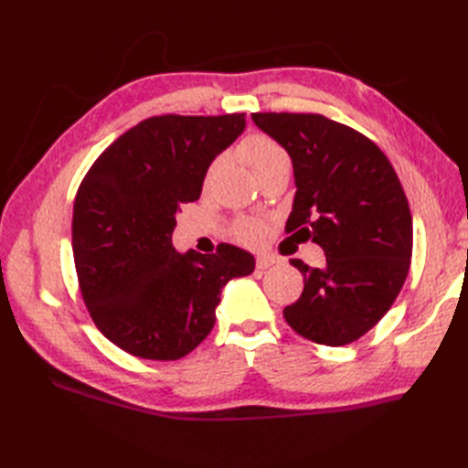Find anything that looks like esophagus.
Wrapping results in <instances>:
<instances>
[{"label":"esophagus","instance_id":"obj_1","mask_svg":"<svg viewBox=\"0 0 468 468\" xmlns=\"http://www.w3.org/2000/svg\"><path fill=\"white\" fill-rule=\"evenodd\" d=\"M275 263H280V260H277V257H273V255H260V257H257V270H270V267L275 265Z\"/></svg>","mask_w":468,"mask_h":468}]
</instances>
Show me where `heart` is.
I'll list each match as a JSON object with an SVG mask.
<instances>
[{
    "label": "heart",
    "instance_id": "heart-1",
    "mask_svg": "<svg viewBox=\"0 0 468 468\" xmlns=\"http://www.w3.org/2000/svg\"><path fill=\"white\" fill-rule=\"evenodd\" d=\"M239 153L243 154L245 163L251 166V171L261 176L265 173L273 171V168H290V156H287L285 148L273 141L271 136L253 133L245 138L239 146ZM217 163L211 166V175L215 171ZM267 233V227L263 221H257V218H243L235 225V235L239 237L245 243H260Z\"/></svg>",
    "mask_w": 468,
    "mask_h": 468
}]
</instances>
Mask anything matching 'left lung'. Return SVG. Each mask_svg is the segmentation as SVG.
<instances>
[{
  "label": "left lung",
  "mask_w": 468,
  "mask_h": 468,
  "mask_svg": "<svg viewBox=\"0 0 468 468\" xmlns=\"http://www.w3.org/2000/svg\"><path fill=\"white\" fill-rule=\"evenodd\" d=\"M251 118L292 156L297 191L285 231L325 253L324 267L290 261L303 292L285 322L315 344L356 342L390 310L410 270L412 215L399 176L370 138L322 114Z\"/></svg>",
  "instance_id": "left-lung-1"
}]
</instances>
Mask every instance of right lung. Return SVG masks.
<instances>
[{
  "label": "right lung",
  "instance_id": "obj_1",
  "mask_svg": "<svg viewBox=\"0 0 468 468\" xmlns=\"http://www.w3.org/2000/svg\"><path fill=\"white\" fill-rule=\"evenodd\" d=\"M245 131V114L146 118L86 173L72 218L84 303L98 330L144 360H178L215 325L221 290L255 260L221 243L178 253L176 213L201 197L207 168Z\"/></svg>",
  "mask_w": 468,
  "mask_h": 468
}]
</instances>
